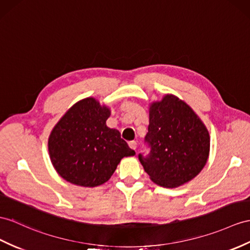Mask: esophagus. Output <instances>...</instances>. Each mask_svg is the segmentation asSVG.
<instances>
[{
  "label": "esophagus",
  "instance_id": "1",
  "mask_svg": "<svg viewBox=\"0 0 250 250\" xmlns=\"http://www.w3.org/2000/svg\"><path fill=\"white\" fill-rule=\"evenodd\" d=\"M128 145H129V147H130L131 149H133V150L137 149V142H136V141H130V142H128Z\"/></svg>",
  "mask_w": 250,
  "mask_h": 250
}]
</instances>
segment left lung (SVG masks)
I'll return each mask as SVG.
<instances>
[{"label": "left lung", "mask_w": 250, "mask_h": 250, "mask_svg": "<svg viewBox=\"0 0 250 250\" xmlns=\"http://www.w3.org/2000/svg\"><path fill=\"white\" fill-rule=\"evenodd\" d=\"M145 142L150 151L139 160L155 184L177 188L192 180L206 166L210 151L207 127L187 103L173 94L149 106Z\"/></svg>", "instance_id": "8db88e82"}]
</instances>
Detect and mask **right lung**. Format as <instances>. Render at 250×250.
<instances>
[{
	"label": "right lung",
	"instance_id": "1",
	"mask_svg": "<svg viewBox=\"0 0 250 250\" xmlns=\"http://www.w3.org/2000/svg\"><path fill=\"white\" fill-rule=\"evenodd\" d=\"M110 109L93 97L73 105L53 128L48 153L54 168L73 185L93 188L110 179L124 157L135 150L119 130L106 125Z\"/></svg>",
	"mask_w": 250,
	"mask_h": 250
}]
</instances>
